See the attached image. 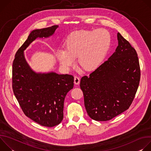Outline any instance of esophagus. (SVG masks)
<instances>
[{
    "label": "esophagus",
    "mask_w": 151,
    "mask_h": 151,
    "mask_svg": "<svg viewBox=\"0 0 151 151\" xmlns=\"http://www.w3.org/2000/svg\"><path fill=\"white\" fill-rule=\"evenodd\" d=\"M80 82V79L78 76H75L74 78V83L75 85H78Z\"/></svg>",
    "instance_id": "esophagus-1"
}]
</instances>
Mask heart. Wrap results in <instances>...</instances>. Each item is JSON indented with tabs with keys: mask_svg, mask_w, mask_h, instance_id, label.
I'll return each instance as SVG.
<instances>
[{
	"mask_svg": "<svg viewBox=\"0 0 151 151\" xmlns=\"http://www.w3.org/2000/svg\"><path fill=\"white\" fill-rule=\"evenodd\" d=\"M111 42L109 32L104 29L72 33L64 42V50L56 55L62 67L70 69L78 57L79 65L86 71L97 68L104 60Z\"/></svg>",
	"mask_w": 151,
	"mask_h": 151,
	"instance_id": "heart-1",
	"label": "heart"
}]
</instances>
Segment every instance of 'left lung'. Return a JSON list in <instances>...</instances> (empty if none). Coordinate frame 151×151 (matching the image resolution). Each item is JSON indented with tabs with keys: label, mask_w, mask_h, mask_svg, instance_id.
I'll list each match as a JSON object with an SVG mask.
<instances>
[{
	"label": "left lung",
	"mask_w": 151,
	"mask_h": 151,
	"mask_svg": "<svg viewBox=\"0 0 151 151\" xmlns=\"http://www.w3.org/2000/svg\"><path fill=\"white\" fill-rule=\"evenodd\" d=\"M117 39L118 45L113 54L90 76L81 80L86 111L96 121H109L127 110L139 85L137 52L119 32Z\"/></svg>",
	"instance_id": "1"
}]
</instances>
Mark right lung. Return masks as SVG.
I'll return each instance as SVG.
<instances>
[{"label":"right lung","mask_w":151,"mask_h":151,"mask_svg":"<svg viewBox=\"0 0 151 151\" xmlns=\"http://www.w3.org/2000/svg\"><path fill=\"white\" fill-rule=\"evenodd\" d=\"M58 27L33 30L17 51L12 64V88L21 109L27 117L48 127L62 121L64 99L73 88L74 78L53 71L36 72L26 61L24 51L36 39L53 36Z\"/></svg>","instance_id":"add662e5"}]
</instances>
